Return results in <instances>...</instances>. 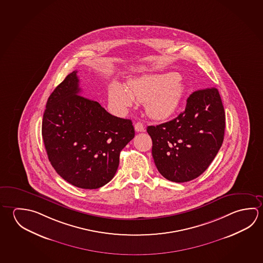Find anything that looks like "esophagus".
Returning a JSON list of instances; mask_svg holds the SVG:
<instances>
[{
	"instance_id": "1",
	"label": "esophagus",
	"mask_w": 263,
	"mask_h": 263,
	"mask_svg": "<svg viewBox=\"0 0 263 263\" xmlns=\"http://www.w3.org/2000/svg\"><path fill=\"white\" fill-rule=\"evenodd\" d=\"M135 130H136L137 132H143V131H145V126H144L142 123L138 122V123L135 124Z\"/></svg>"
}]
</instances>
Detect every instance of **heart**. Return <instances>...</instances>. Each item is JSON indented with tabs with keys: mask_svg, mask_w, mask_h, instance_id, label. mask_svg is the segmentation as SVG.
<instances>
[{
	"mask_svg": "<svg viewBox=\"0 0 263 263\" xmlns=\"http://www.w3.org/2000/svg\"><path fill=\"white\" fill-rule=\"evenodd\" d=\"M185 93V85L175 73L146 76L134 80L127 90L119 83L111 84L109 99L119 110L132 105L133 100L145 102L146 111L154 119H166L175 114Z\"/></svg>",
	"mask_w": 263,
	"mask_h": 263,
	"instance_id": "heart-1",
	"label": "heart"
}]
</instances>
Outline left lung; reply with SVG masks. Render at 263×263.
Returning <instances> with one entry per match:
<instances>
[{
  "label": "left lung",
  "mask_w": 263,
  "mask_h": 263,
  "mask_svg": "<svg viewBox=\"0 0 263 263\" xmlns=\"http://www.w3.org/2000/svg\"><path fill=\"white\" fill-rule=\"evenodd\" d=\"M224 128L226 114L218 89L194 91L184 111L175 119L147 126L157 169L164 178L176 183L197 178L216 156Z\"/></svg>",
  "instance_id": "left-lung-1"
}]
</instances>
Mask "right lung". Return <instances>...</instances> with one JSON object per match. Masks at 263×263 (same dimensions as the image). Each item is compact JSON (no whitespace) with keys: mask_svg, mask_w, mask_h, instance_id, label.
<instances>
[{"mask_svg":"<svg viewBox=\"0 0 263 263\" xmlns=\"http://www.w3.org/2000/svg\"><path fill=\"white\" fill-rule=\"evenodd\" d=\"M78 71L68 74L47 101L42 138L51 164L62 178L84 189L109 183L120 152L135 137L132 121L111 116L81 95Z\"/></svg>","mask_w":263,"mask_h":263,"instance_id":"right-lung-1","label":"right lung"}]
</instances>
